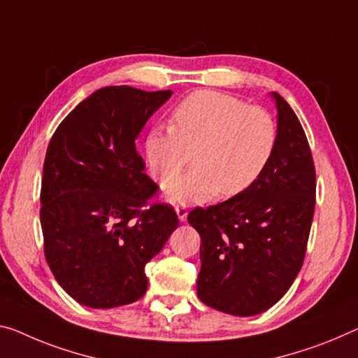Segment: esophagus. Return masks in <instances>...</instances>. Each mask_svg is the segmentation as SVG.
<instances>
[{
    "label": "esophagus",
    "instance_id": "obj_1",
    "mask_svg": "<svg viewBox=\"0 0 358 358\" xmlns=\"http://www.w3.org/2000/svg\"><path fill=\"white\" fill-rule=\"evenodd\" d=\"M174 210H176V213H178L179 221L184 222L185 219H187V214H189V211H187V206H184V205H176Z\"/></svg>",
    "mask_w": 358,
    "mask_h": 358
}]
</instances>
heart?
<instances>
[{
  "label": "heart",
  "mask_w": 358,
  "mask_h": 358,
  "mask_svg": "<svg viewBox=\"0 0 358 358\" xmlns=\"http://www.w3.org/2000/svg\"><path fill=\"white\" fill-rule=\"evenodd\" d=\"M277 142L278 124L268 110L222 92L198 91L174 107L171 126L148 131L145 155L155 179H170L164 184L169 200L187 205L216 194H243L266 171ZM190 152L196 168L173 178Z\"/></svg>",
  "instance_id": "heart-1"
}]
</instances>
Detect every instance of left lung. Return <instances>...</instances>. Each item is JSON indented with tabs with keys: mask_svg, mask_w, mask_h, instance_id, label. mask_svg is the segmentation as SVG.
<instances>
[{
	"mask_svg": "<svg viewBox=\"0 0 358 358\" xmlns=\"http://www.w3.org/2000/svg\"><path fill=\"white\" fill-rule=\"evenodd\" d=\"M273 99L278 142L266 171L243 194L187 217L201 236L198 298L230 315H257L283 298L304 262L315 211L309 142L288 102Z\"/></svg>",
	"mask_w": 358,
	"mask_h": 358,
	"instance_id": "1",
	"label": "left lung"
}]
</instances>
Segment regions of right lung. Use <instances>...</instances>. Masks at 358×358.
I'll return each instance as SVG.
<instances>
[{"label":"right lung","mask_w":358,"mask_h":358,"mask_svg":"<svg viewBox=\"0 0 358 358\" xmlns=\"http://www.w3.org/2000/svg\"><path fill=\"white\" fill-rule=\"evenodd\" d=\"M171 91L108 86L80 102L49 141L41 180V229L57 283L92 309L145 294V264L179 225L144 173L136 137Z\"/></svg>","instance_id":"right-lung-1"}]
</instances>
